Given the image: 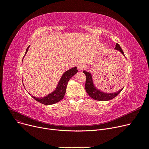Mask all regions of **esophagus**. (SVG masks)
Here are the masks:
<instances>
[{
    "mask_svg": "<svg viewBox=\"0 0 149 149\" xmlns=\"http://www.w3.org/2000/svg\"><path fill=\"white\" fill-rule=\"evenodd\" d=\"M84 65L83 64H79L78 65V70H79V71H81L84 68Z\"/></svg>",
    "mask_w": 149,
    "mask_h": 149,
    "instance_id": "esophagus-1",
    "label": "esophagus"
}]
</instances>
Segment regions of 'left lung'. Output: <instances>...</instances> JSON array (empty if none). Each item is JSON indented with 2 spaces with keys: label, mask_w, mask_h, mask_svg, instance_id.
Instances as JSON below:
<instances>
[{
  "label": "left lung",
  "mask_w": 149,
  "mask_h": 149,
  "mask_svg": "<svg viewBox=\"0 0 149 149\" xmlns=\"http://www.w3.org/2000/svg\"><path fill=\"white\" fill-rule=\"evenodd\" d=\"M114 49L116 51H120L124 56H125L121 48L118 43L116 44ZM83 73L86 75V84H85V89L86 91V92L88 93L89 95L91 98H92L93 99H94L95 100H98V101L111 100L118 95L124 88H123L118 91H116L115 92L109 93V92H103L101 90L99 89L96 86L95 84H94V81L93 80L92 75L90 72H88L86 70H84Z\"/></svg>",
  "instance_id": "obj_1"
}]
</instances>
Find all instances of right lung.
<instances>
[{
  "instance_id": "1",
  "label": "right lung",
  "mask_w": 149,
  "mask_h": 149,
  "mask_svg": "<svg viewBox=\"0 0 149 149\" xmlns=\"http://www.w3.org/2000/svg\"><path fill=\"white\" fill-rule=\"evenodd\" d=\"M29 47H30V45L26 49L25 54L23 58V60L25 56H26V54H27ZM77 72H78V70L76 66L67 70L66 71H65L63 74H62L57 85L56 86V88L54 89V90L52 92H51V93H49V94L46 95L45 97H36L31 95L30 93H28L34 100H36L37 101H38V102L42 104H43L45 105H51L55 103H57L61 100L63 98L64 95L66 93V87H67L69 80L71 79L75 74H76ZM23 86H24V84H23ZM24 88H25V86H24Z\"/></svg>"
}]
</instances>
